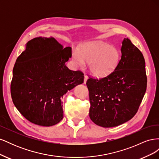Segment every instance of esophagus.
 <instances>
[{"instance_id":"1","label":"esophagus","mask_w":159,"mask_h":159,"mask_svg":"<svg viewBox=\"0 0 159 159\" xmlns=\"http://www.w3.org/2000/svg\"><path fill=\"white\" fill-rule=\"evenodd\" d=\"M88 76L85 75V76H84V84H85V83H86V81H87V80H88Z\"/></svg>"}]
</instances>
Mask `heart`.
Here are the masks:
<instances>
[{
  "mask_svg": "<svg viewBox=\"0 0 159 159\" xmlns=\"http://www.w3.org/2000/svg\"><path fill=\"white\" fill-rule=\"evenodd\" d=\"M120 58L118 49L101 41H93L81 45L72 54L75 64L81 67L88 61L89 71L96 76L110 74L117 66Z\"/></svg>",
  "mask_w": 159,
  "mask_h": 159,
  "instance_id": "obj_1",
  "label": "heart"
}]
</instances>
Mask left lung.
<instances>
[{"label":"left lung","mask_w":159,"mask_h":159,"mask_svg":"<svg viewBox=\"0 0 159 159\" xmlns=\"http://www.w3.org/2000/svg\"><path fill=\"white\" fill-rule=\"evenodd\" d=\"M147 84L143 55L131 40L125 38L121 57L115 69L103 78L90 76L86 82L91 120L103 127H113L128 121L137 113Z\"/></svg>","instance_id":"1"}]
</instances>
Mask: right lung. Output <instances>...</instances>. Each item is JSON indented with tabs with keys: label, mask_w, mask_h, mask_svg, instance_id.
<instances>
[{
	"label": "right lung",
	"mask_w": 159,
	"mask_h": 159,
	"mask_svg": "<svg viewBox=\"0 0 159 159\" xmlns=\"http://www.w3.org/2000/svg\"><path fill=\"white\" fill-rule=\"evenodd\" d=\"M71 56V48H63L52 37H38L27 43L14 66L11 93L28 121L50 127L63 119V95L82 84L84 78L81 71L65 65Z\"/></svg>",
	"instance_id": "1"
}]
</instances>
